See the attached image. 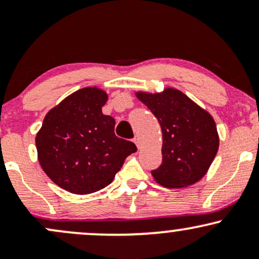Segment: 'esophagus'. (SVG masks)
Wrapping results in <instances>:
<instances>
[{"label": "esophagus", "instance_id": "34e87169", "mask_svg": "<svg viewBox=\"0 0 259 259\" xmlns=\"http://www.w3.org/2000/svg\"><path fill=\"white\" fill-rule=\"evenodd\" d=\"M133 141L135 142V145H136V146H138V147L140 148V145H141V142H140V139H139V136H135V138L133 139Z\"/></svg>", "mask_w": 259, "mask_h": 259}]
</instances>
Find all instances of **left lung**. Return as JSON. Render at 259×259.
<instances>
[{"instance_id": "8db88e82", "label": "left lung", "mask_w": 259, "mask_h": 259, "mask_svg": "<svg viewBox=\"0 0 259 259\" xmlns=\"http://www.w3.org/2000/svg\"><path fill=\"white\" fill-rule=\"evenodd\" d=\"M153 113L163 134L162 164L151 171L165 187H186L201 180L219 147L212 115L177 89L159 94L136 92Z\"/></svg>"}]
</instances>
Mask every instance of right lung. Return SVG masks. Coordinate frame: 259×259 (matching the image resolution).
<instances>
[{
	"label": "right lung",
	"instance_id": "1",
	"mask_svg": "<svg viewBox=\"0 0 259 259\" xmlns=\"http://www.w3.org/2000/svg\"><path fill=\"white\" fill-rule=\"evenodd\" d=\"M107 100L101 89H80L47 113L36 134L41 168L72 194H92L109 185L126 157L138 150L115 136V120L102 113Z\"/></svg>",
	"mask_w": 259,
	"mask_h": 259
}]
</instances>
